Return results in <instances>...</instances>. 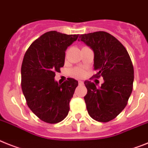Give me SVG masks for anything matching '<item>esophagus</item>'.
<instances>
[{
  "instance_id": "esophagus-1",
  "label": "esophagus",
  "mask_w": 148,
  "mask_h": 148,
  "mask_svg": "<svg viewBox=\"0 0 148 148\" xmlns=\"http://www.w3.org/2000/svg\"><path fill=\"white\" fill-rule=\"evenodd\" d=\"M78 83H79V85H84V81H82V80H79L78 81Z\"/></svg>"
}]
</instances>
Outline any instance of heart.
<instances>
[{
  "label": "heart",
  "mask_w": 148,
  "mask_h": 148,
  "mask_svg": "<svg viewBox=\"0 0 148 148\" xmlns=\"http://www.w3.org/2000/svg\"><path fill=\"white\" fill-rule=\"evenodd\" d=\"M71 74L72 76L76 77H82L84 76L85 73H84V71L82 68H76L71 71Z\"/></svg>",
  "instance_id": "obj_1"
}]
</instances>
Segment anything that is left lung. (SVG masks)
<instances>
[{"label":"left lung","mask_w":148,"mask_h":148,"mask_svg":"<svg viewBox=\"0 0 148 148\" xmlns=\"http://www.w3.org/2000/svg\"><path fill=\"white\" fill-rule=\"evenodd\" d=\"M80 40L94 53L93 77H102L98 88L86 80L87 94L84 96L89 116L99 122H108L127 105L132 91L134 69L126 48L114 36L105 32L81 34Z\"/></svg>","instance_id":"obj_1"}]
</instances>
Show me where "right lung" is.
<instances>
[{"label": "right lung", "mask_w": 148, "mask_h": 148, "mask_svg": "<svg viewBox=\"0 0 148 148\" xmlns=\"http://www.w3.org/2000/svg\"><path fill=\"white\" fill-rule=\"evenodd\" d=\"M78 37L48 32L34 40L24 56L21 68L22 92L32 112L48 123L61 122L70 109L78 81L68 78L59 84L54 77L64 66L67 48Z\"/></svg>", "instance_id": "right-lung-1"}]
</instances>
